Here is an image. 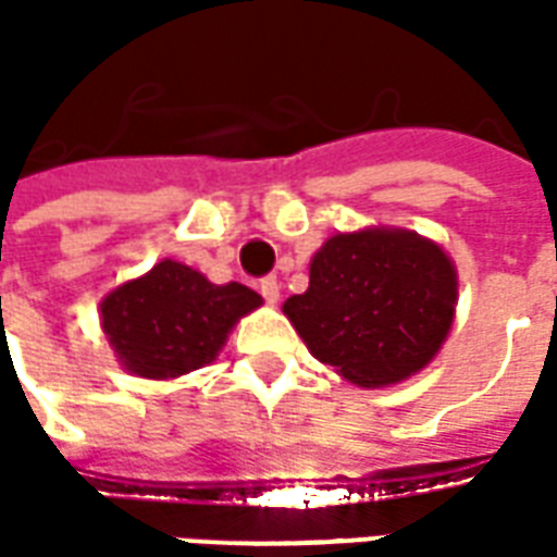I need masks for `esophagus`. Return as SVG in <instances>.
<instances>
[{"mask_svg": "<svg viewBox=\"0 0 557 557\" xmlns=\"http://www.w3.org/2000/svg\"><path fill=\"white\" fill-rule=\"evenodd\" d=\"M260 297L267 299L270 306L278 302V297H282V285H278V278H275V275H270V278H263V282H260Z\"/></svg>", "mask_w": 557, "mask_h": 557, "instance_id": "34e87169", "label": "esophagus"}]
</instances>
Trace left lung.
Wrapping results in <instances>:
<instances>
[{"label":"left lung","mask_w":557,"mask_h":557,"mask_svg":"<svg viewBox=\"0 0 557 557\" xmlns=\"http://www.w3.org/2000/svg\"><path fill=\"white\" fill-rule=\"evenodd\" d=\"M459 272L435 239L405 227L333 234L309 263V290L285 299L314 360L362 389L423 372L447 342Z\"/></svg>","instance_id":"left-lung-1"}]
</instances>
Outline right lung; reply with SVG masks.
Instances as JSON below:
<instances>
[{"instance_id": "1", "label": "right lung", "mask_w": 557, "mask_h": 557, "mask_svg": "<svg viewBox=\"0 0 557 557\" xmlns=\"http://www.w3.org/2000/svg\"><path fill=\"white\" fill-rule=\"evenodd\" d=\"M260 302L251 287L212 285L203 272L164 258L113 287L101 299L98 318L125 372L173 381L215 360L239 318Z\"/></svg>"}]
</instances>
